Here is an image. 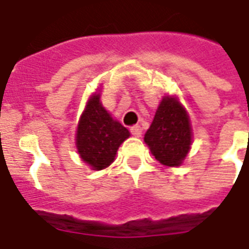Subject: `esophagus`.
I'll list each match as a JSON object with an SVG mask.
<instances>
[{"instance_id":"esophagus-1","label":"esophagus","mask_w":249,"mask_h":249,"mask_svg":"<svg viewBox=\"0 0 249 249\" xmlns=\"http://www.w3.org/2000/svg\"><path fill=\"white\" fill-rule=\"evenodd\" d=\"M130 133L133 134L134 137H141V134H142V129H141V126L140 125H134L130 128Z\"/></svg>"}]
</instances>
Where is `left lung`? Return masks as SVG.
<instances>
[{"instance_id":"obj_1","label":"left lung","mask_w":249,"mask_h":249,"mask_svg":"<svg viewBox=\"0 0 249 249\" xmlns=\"http://www.w3.org/2000/svg\"><path fill=\"white\" fill-rule=\"evenodd\" d=\"M190 119L176 97L165 96L143 141L160 163L165 166H179L190 150Z\"/></svg>"}]
</instances>
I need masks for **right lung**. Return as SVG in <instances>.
I'll return each instance as SVG.
<instances>
[{
  "mask_svg": "<svg viewBox=\"0 0 249 249\" xmlns=\"http://www.w3.org/2000/svg\"><path fill=\"white\" fill-rule=\"evenodd\" d=\"M129 136V130L101 106L100 95L93 93L76 130V148L83 161L93 170L106 169L115 161L117 149Z\"/></svg>",
  "mask_w": 249,
  "mask_h": 249,
  "instance_id": "add662e5",
  "label": "right lung"
}]
</instances>
